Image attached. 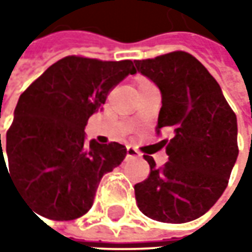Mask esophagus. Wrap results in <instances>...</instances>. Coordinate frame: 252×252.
Here are the masks:
<instances>
[{
  "label": "esophagus",
  "instance_id": "34e87169",
  "mask_svg": "<svg viewBox=\"0 0 252 252\" xmlns=\"http://www.w3.org/2000/svg\"><path fill=\"white\" fill-rule=\"evenodd\" d=\"M126 157H127V158H131V157H139V151L136 150L134 147H131V146H127Z\"/></svg>",
  "mask_w": 252,
  "mask_h": 252
}]
</instances>
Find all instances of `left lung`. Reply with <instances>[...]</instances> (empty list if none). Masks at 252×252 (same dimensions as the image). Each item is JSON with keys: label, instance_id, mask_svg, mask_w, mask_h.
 Listing matches in <instances>:
<instances>
[{"label": "left lung", "instance_id": "left-lung-1", "mask_svg": "<svg viewBox=\"0 0 252 252\" xmlns=\"http://www.w3.org/2000/svg\"><path fill=\"white\" fill-rule=\"evenodd\" d=\"M136 71L161 91L157 133L168 161L156 167L150 156L149 178L134 185L143 215L162 223H187L205 215L227 187L238 156L237 118L218 81L187 52L134 60Z\"/></svg>", "mask_w": 252, "mask_h": 252}]
</instances>
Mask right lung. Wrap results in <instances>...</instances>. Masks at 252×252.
<instances>
[{
	"label": "right lung",
	"mask_w": 252,
	"mask_h": 252,
	"mask_svg": "<svg viewBox=\"0 0 252 252\" xmlns=\"http://www.w3.org/2000/svg\"><path fill=\"white\" fill-rule=\"evenodd\" d=\"M131 60L102 62L67 56L52 64L19 96L6 131V153L0 134V164L24 199L43 218L73 220L94 203L101 178L126 157L116 141L85 146V126L102 111L106 96L134 74Z\"/></svg>",
	"instance_id": "1"
}]
</instances>
